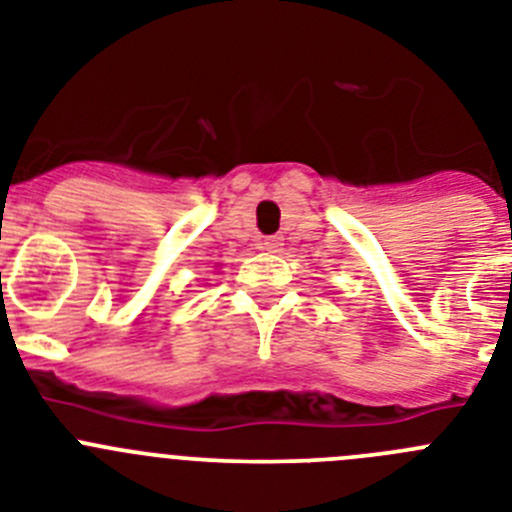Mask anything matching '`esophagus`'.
Listing matches in <instances>:
<instances>
[{
  "label": "esophagus",
  "instance_id": "obj_1",
  "mask_svg": "<svg viewBox=\"0 0 512 512\" xmlns=\"http://www.w3.org/2000/svg\"><path fill=\"white\" fill-rule=\"evenodd\" d=\"M282 238L279 235H269V238H264V241H259V248L261 251H269V253H277L282 251Z\"/></svg>",
  "mask_w": 512,
  "mask_h": 512
}]
</instances>
